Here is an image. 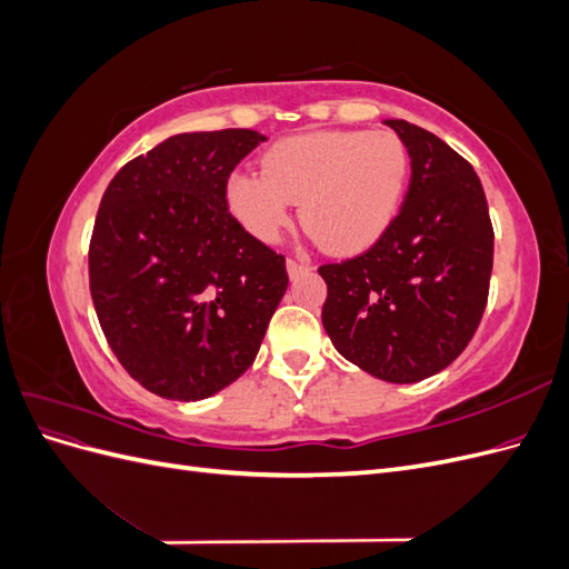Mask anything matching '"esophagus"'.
<instances>
[{
    "label": "esophagus",
    "mask_w": 569,
    "mask_h": 569,
    "mask_svg": "<svg viewBox=\"0 0 569 569\" xmlns=\"http://www.w3.org/2000/svg\"><path fill=\"white\" fill-rule=\"evenodd\" d=\"M306 270H308V263L295 261V258H287V272H289V278H297V274H301V272H306Z\"/></svg>",
    "instance_id": "34e87169"
}]
</instances>
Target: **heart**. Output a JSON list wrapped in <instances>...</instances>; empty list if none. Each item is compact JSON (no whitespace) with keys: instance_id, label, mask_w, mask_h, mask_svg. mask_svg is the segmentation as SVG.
Listing matches in <instances>:
<instances>
[{"instance_id":"b5f03b06","label":"heart","mask_w":569,"mask_h":569,"mask_svg":"<svg viewBox=\"0 0 569 569\" xmlns=\"http://www.w3.org/2000/svg\"><path fill=\"white\" fill-rule=\"evenodd\" d=\"M263 176L239 170L226 184L230 213L256 239L278 242L291 203L318 244L351 256L380 242L401 211L410 153L391 130H322L284 137L263 153Z\"/></svg>"}]
</instances>
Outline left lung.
Returning <instances> with one entry per match:
<instances>
[{"label": "left lung", "mask_w": 569, "mask_h": 569, "mask_svg": "<svg viewBox=\"0 0 569 569\" xmlns=\"http://www.w3.org/2000/svg\"><path fill=\"white\" fill-rule=\"evenodd\" d=\"M410 153V184L380 242L318 268L335 349L385 382L410 385L465 351L485 316L493 228L475 168L437 134L385 120Z\"/></svg>", "instance_id": "left-lung-1"}]
</instances>
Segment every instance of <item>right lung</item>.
<instances>
[{
    "mask_svg": "<svg viewBox=\"0 0 569 569\" xmlns=\"http://www.w3.org/2000/svg\"><path fill=\"white\" fill-rule=\"evenodd\" d=\"M256 130L182 132L118 170L90 242V291L111 351L132 380L201 401L251 368L284 297V256L228 211Z\"/></svg>",
    "mask_w": 569,
    "mask_h": 569,
    "instance_id": "right-lung-1",
    "label": "right lung"
}]
</instances>
